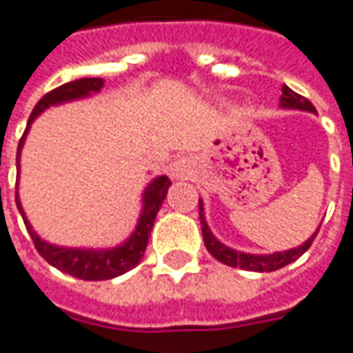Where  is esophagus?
<instances>
[{"instance_id":"obj_1","label":"esophagus","mask_w":353,"mask_h":353,"mask_svg":"<svg viewBox=\"0 0 353 353\" xmlns=\"http://www.w3.org/2000/svg\"><path fill=\"white\" fill-rule=\"evenodd\" d=\"M170 174L174 179H188L191 174H193V168H191V162H189L188 158H179L176 160L172 168H170Z\"/></svg>"}]
</instances>
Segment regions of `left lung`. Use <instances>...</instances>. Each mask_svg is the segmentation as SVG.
Masks as SVG:
<instances>
[{
    "label": "left lung",
    "mask_w": 353,
    "mask_h": 353,
    "mask_svg": "<svg viewBox=\"0 0 353 353\" xmlns=\"http://www.w3.org/2000/svg\"><path fill=\"white\" fill-rule=\"evenodd\" d=\"M279 105L283 109H299V111H309V113H316L314 105L310 103L307 97L295 93L291 88L283 85L281 88V99ZM199 219H201V230H203V240H205V246L209 250V254L216 258L219 261H223L225 265L230 268H240V270H246V272H275V270H281L285 268L287 263L299 260L307 250L310 248L314 236L319 234V230L312 234V236L301 244L297 248L285 250V252H275V254H244V252H238L234 248H228L223 242H219L214 234L211 232V228L205 223V214H203V203L199 199Z\"/></svg>",
    "instance_id": "8db88e82"
}]
</instances>
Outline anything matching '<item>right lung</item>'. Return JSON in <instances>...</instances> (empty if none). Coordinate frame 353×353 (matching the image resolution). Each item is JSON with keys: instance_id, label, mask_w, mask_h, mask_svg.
I'll return each instance as SVG.
<instances>
[{"instance_id": "right-lung-1", "label": "right lung", "mask_w": 353, "mask_h": 353, "mask_svg": "<svg viewBox=\"0 0 353 353\" xmlns=\"http://www.w3.org/2000/svg\"><path fill=\"white\" fill-rule=\"evenodd\" d=\"M103 88V79L101 78H81L76 81H68L64 85L56 88L52 92H48L44 95L39 103L34 105L31 117H29V125L25 128L23 137L19 140L17 148V165H19V154L21 148L25 144V137L29 132L31 123L37 117L43 113L44 109H48L50 105L66 103L72 99H81L88 97L92 93H97ZM172 185V181L168 179V176H158L156 179L150 181V185L144 189L142 195V213H140L139 223L134 232L127 238V242H123L121 246L107 250H92V248H64V246H52L48 242L41 240V236L34 232L25 216V211L21 207L19 195L15 193V201H17V209L25 226L31 234L32 242L37 252L43 256L44 260L48 261L50 265H54L56 270L64 272V274L74 275L78 279H85V281H101V279H113L117 275L127 274L128 270H132L144 256V250L148 244V236L152 232L154 221L156 214L160 211L162 203L165 199L168 188Z\"/></svg>"}]
</instances>
